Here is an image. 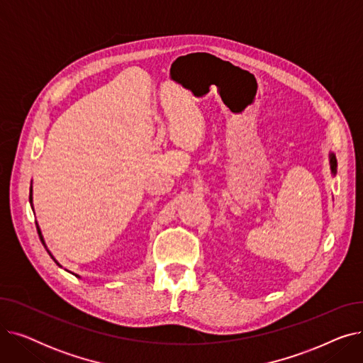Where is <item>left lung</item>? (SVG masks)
I'll list each match as a JSON object with an SVG mask.
<instances>
[{
	"label": "left lung",
	"instance_id": "1",
	"mask_svg": "<svg viewBox=\"0 0 363 363\" xmlns=\"http://www.w3.org/2000/svg\"><path fill=\"white\" fill-rule=\"evenodd\" d=\"M330 166H331V174L335 177L337 174V159L334 152H330Z\"/></svg>",
	"mask_w": 363,
	"mask_h": 363
}]
</instances>
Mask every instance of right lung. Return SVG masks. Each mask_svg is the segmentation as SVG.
Wrapping results in <instances>:
<instances>
[{"label":"right lung","mask_w":363,"mask_h":363,"mask_svg":"<svg viewBox=\"0 0 363 363\" xmlns=\"http://www.w3.org/2000/svg\"><path fill=\"white\" fill-rule=\"evenodd\" d=\"M29 201H30V204H32V186H30V194H29ZM32 211H33V206H32ZM36 230H38V234H40V238H41V241H43L44 247H45V249H47V245H45V241H44V237H43V233H41V230H40V225H38V223H36ZM47 252L50 253V250H48V249H47ZM50 256L52 257V255H51V253H50ZM52 259H54V257H52ZM54 262H55L57 264H59V262H57L55 259H54ZM59 266H60V264H59ZM76 277H78V275H76Z\"/></svg>","instance_id":"1"}]
</instances>
